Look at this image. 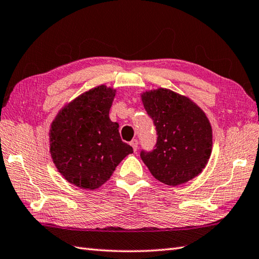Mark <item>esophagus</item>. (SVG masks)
<instances>
[{
	"label": "esophagus",
	"mask_w": 259,
	"mask_h": 259,
	"mask_svg": "<svg viewBox=\"0 0 259 259\" xmlns=\"http://www.w3.org/2000/svg\"><path fill=\"white\" fill-rule=\"evenodd\" d=\"M131 146L133 147V149H134V152H136L137 151V147H139V141L137 140H133V141H131Z\"/></svg>",
	"instance_id": "obj_1"
}]
</instances>
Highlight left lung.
<instances>
[{
    "mask_svg": "<svg viewBox=\"0 0 259 259\" xmlns=\"http://www.w3.org/2000/svg\"><path fill=\"white\" fill-rule=\"evenodd\" d=\"M142 102L157 132L152 152L141 158L157 181L177 186L193 180L207 165L212 146V131L202 108L168 89L142 94Z\"/></svg>",
    "mask_w": 259,
    "mask_h": 259,
    "instance_id": "1",
    "label": "left lung"
}]
</instances>
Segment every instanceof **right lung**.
<instances>
[{
    "label": "right lung",
    "mask_w": 259,
    "mask_h": 259,
    "mask_svg": "<svg viewBox=\"0 0 259 259\" xmlns=\"http://www.w3.org/2000/svg\"><path fill=\"white\" fill-rule=\"evenodd\" d=\"M115 92L106 85L89 90L63 107L51 124L52 159L62 176L77 187L99 188L133 153L120 140L118 124L110 119Z\"/></svg>",
    "instance_id": "right-lung-1"
}]
</instances>
